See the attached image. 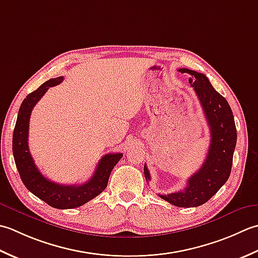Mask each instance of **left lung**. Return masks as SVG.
Returning a JSON list of instances; mask_svg holds the SVG:
<instances>
[{"instance_id":"1","label":"left lung","mask_w":258,"mask_h":258,"mask_svg":"<svg viewBox=\"0 0 258 258\" xmlns=\"http://www.w3.org/2000/svg\"><path fill=\"white\" fill-rule=\"evenodd\" d=\"M179 71L191 76L188 81L197 94L208 122L210 145L201 169L189 178L182 191L158 196L173 206L189 208L208 202L227 181L232 171L237 131L228 102L210 85L208 78L189 69ZM144 171L146 180L149 181L150 173L147 165Z\"/></svg>"}]
</instances>
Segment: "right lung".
I'll use <instances>...</instances> for the list:
<instances>
[{"instance_id":"right-lung-1","label":"right lung","mask_w":258,"mask_h":258,"mask_svg":"<svg viewBox=\"0 0 258 258\" xmlns=\"http://www.w3.org/2000/svg\"><path fill=\"white\" fill-rule=\"evenodd\" d=\"M62 80L63 77L50 79L35 91L28 94L23 100L15 123L12 148L15 165L24 186L51 207L70 209L82 206L106 189L110 173L117 162L122 158V154H108L103 156L100 159L93 176L82 185H60L46 179L39 171L31 156L28 144L31 112L48 89L59 85Z\"/></svg>"}]
</instances>
